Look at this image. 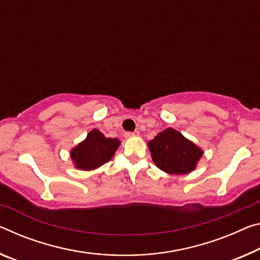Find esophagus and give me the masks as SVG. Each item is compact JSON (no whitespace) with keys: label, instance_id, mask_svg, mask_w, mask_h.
I'll return each instance as SVG.
<instances>
[{"label":"esophagus","instance_id":"34e87169","mask_svg":"<svg viewBox=\"0 0 260 260\" xmlns=\"http://www.w3.org/2000/svg\"><path fill=\"white\" fill-rule=\"evenodd\" d=\"M139 132H126L125 133V138H133V137H138Z\"/></svg>","mask_w":260,"mask_h":260}]
</instances>
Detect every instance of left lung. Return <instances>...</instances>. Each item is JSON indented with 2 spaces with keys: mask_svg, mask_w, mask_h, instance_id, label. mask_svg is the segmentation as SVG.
<instances>
[{
  "mask_svg": "<svg viewBox=\"0 0 260 260\" xmlns=\"http://www.w3.org/2000/svg\"><path fill=\"white\" fill-rule=\"evenodd\" d=\"M152 162L170 175H186L197 168L204 151L174 128L160 132L148 142Z\"/></svg>",
  "mask_w": 260,
  "mask_h": 260,
  "instance_id": "left-lung-1",
  "label": "left lung"
}]
</instances>
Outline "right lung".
Segmentation results:
<instances>
[{
    "label": "right lung",
    "instance_id": "obj_1",
    "mask_svg": "<svg viewBox=\"0 0 260 260\" xmlns=\"http://www.w3.org/2000/svg\"><path fill=\"white\" fill-rule=\"evenodd\" d=\"M120 146V140L106 138L96 128L90 131L83 141L71 150L74 167L78 170L90 171L108 163Z\"/></svg>",
    "mask_w": 260,
    "mask_h": 260
}]
</instances>
